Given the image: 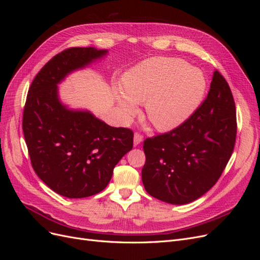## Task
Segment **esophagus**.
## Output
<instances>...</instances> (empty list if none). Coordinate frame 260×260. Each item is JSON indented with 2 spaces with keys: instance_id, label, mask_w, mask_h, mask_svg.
<instances>
[{
  "instance_id": "1",
  "label": "esophagus",
  "mask_w": 260,
  "mask_h": 260,
  "mask_svg": "<svg viewBox=\"0 0 260 260\" xmlns=\"http://www.w3.org/2000/svg\"><path fill=\"white\" fill-rule=\"evenodd\" d=\"M143 141V136L141 135L140 132H136L135 133V139H133V143H135V145H139L141 142Z\"/></svg>"
}]
</instances>
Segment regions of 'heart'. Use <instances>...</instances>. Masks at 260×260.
Here are the masks:
<instances>
[{
  "instance_id": "1",
  "label": "heart",
  "mask_w": 260,
  "mask_h": 260,
  "mask_svg": "<svg viewBox=\"0 0 260 260\" xmlns=\"http://www.w3.org/2000/svg\"><path fill=\"white\" fill-rule=\"evenodd\" d=\"M122 93H117L124 118L138 113L145 103L147 118L161 131L184 122L198 107L205 79L198 69L179 58L155 57L132 68L122 78Z\"/></svg>"
}]
</instances>
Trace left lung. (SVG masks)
Instances as JSON below:
<instances>
[{"instance_id": "8db88e82", "label": "left lung", "mask_w": 260, "mask_h": 260, "mask_svg": "<svg viewBox=\"0 0 260 260\" xmlns=\"http://www.w3.org/2000/svg\"><path fill=\"white\" fill-rule=\"evenodd\" d=\"M235 111L230 86L216 69L206 99L184 122L144 140L142 181L146 192L181 205L209 191L233 152L238 131Z\"/></svg>"}]
</instances>
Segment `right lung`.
Returning a JSON list of instances; mask_svg holds the SVG:
<instances>
[{
	"mask_svg": "<svg viewBox=\"0 0 260 260\" xmlns=\"http://www.w3.org/2000/svg\"><path fill=\"white\" fill-rule=\"evenodd\" d=\"M106 52L61 51L37 74L27 94L22 131L31 165L46 185L68 199L103 191L117 162L133 147L131 129L111 127L88 112L69 111L58 101L56 84Z\"/></svg>",
	"mask_w": 260,
	"mask_h": 260,
	"instance_id": "add662e5",
	"label": "right lung"
}]
</instances>
